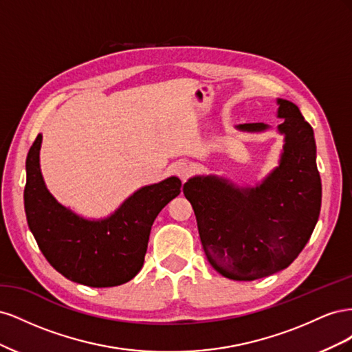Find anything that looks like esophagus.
<instances>
[{
  "label": "esophagus",
  "instance_id": "34e87169",
  "mask_svg": "<svg viewBox=\"0 0 352 352\" xmlns=\"http://www.w3.org/2000/svg\"><path fill=\"white\" fill-rule=\"evenodd\" d=\"M175 173L180 179L185 180L188 177V175L190 173V167L188 163H177V164H175Z\"/></svg>",
  "mask_w": 352,
  "mask_h": 352
}]
</instances>
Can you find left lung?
Wrapping results in <instances>:
<instances>
[{"mask_svg": "<svg viewBox=\"0 0 352 352\" xmlns=\"http://www.w3.org/2000/svg\"><path fill=\"white\" fill-rule=\"evenodd\" d=\"M285 146L279 167L260 186L241 189L217 177H192L184 194L192 204L202 250L220 274L255 280L287 267L305 247L322 207L316 141L300 109L278 100ZM239 129L260 132L264 123Z\"/></svg>", "mask_w": 352, "mask_h": 352, "instance_id": "obj_1", "label": "left lung"}]
</instances>
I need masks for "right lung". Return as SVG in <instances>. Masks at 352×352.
<instances>
[{
  "instance_id": "obj_1",
  "label": "right lung",
  "mask_w": 352,
  "mask_h": 352,
  "mask_svg": "<svg viewBox=\"0 0 352 352\" xmlns=\"http://www.w3.org/2000/svg\"><path fill=\"white\" fill-rule=\"evenodd\" d=\"M38 135L26 158L25 212L30 232L47 261L69 280L92 287L117 286L142 269L151 226L180 194V180L168 177L127 198L113 216L89 221L54 199L39 168Z\"/></svg>"
}]
</instances>
